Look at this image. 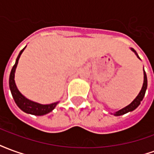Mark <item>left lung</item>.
<instances>
[{"label":"left lung","mask_w":154,"mask_h":154,"mask_svg":"<svg viewBox=\"0 0 154 154\" xmlns=\"http://www.w3.org/2000/svg\"><path fill=\"white\" fill-rule=\"evenodd\" d=\"M131 50H132L133 52H134L136 55H137V57L139 58V57L138 56V54H136V51L134 50V48H131ZM147 86H148L147 75H146L145 72H143V84L142 89H141V91H140V92H139V95L137 96V97H136L134 100H133L131 103L129 104V106H127L125 107V108H123V109H121V110H119V111L116 112L114 115L117 116H121V115H124V114L128 113V112H129V111H132V110H135L136 108L139 106V104H140V102L142 101L143 99V97H144V95H145L146 89H147Z\"/></svg>","instance_id":"1"}]
</instances>
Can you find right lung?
<instances>
[{
  "mask_svg": "<svg viewBox=\"0 0 154 154\" xmlns=\"http://www.w3.org/2000/svg\"><path fill=\"white\" fill-rule=\"evenodd\" d=\"M25 48V47L20 51V53L19 54L18 57L16 58L15 65L13 66L10 74V79H9V86H10V89L11 91L12 97L15 100V102L18 107L22 110L24 112H26L28 114H31V115H35V116H44L46 114L49 113L52 110H54L55 106H57L58 102H55V103L49 104V105H41V104L36 103L34 101L26 99L23 95H22L16 87L15 82V72L18 64L19 58L20 57V55L23 53V51Z\"/></svg>",
  "mask_w": 154,
  "mask_h": 154,
  "instance_id": "1",
  "label": "right lung"
}]
</instances>
